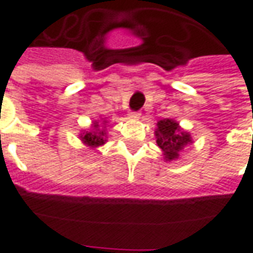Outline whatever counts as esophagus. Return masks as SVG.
<instances>
[{
  "label": "esophagus",
  "instance_id": "esophagus-1",
  "mask_svg": "<svg viewBox=\"0 0 253 253\" xmlns=\"http://www.w3.org/2000/svg\"><path fill=\"white\" fill-rule=\"evenodd\" d=\"M128 118H130V119H139V118H141V112H138V111H131V112H128Z\"/></svg>",
  "mask_w": 253,
  "mask_h": 253
}]
</instances>
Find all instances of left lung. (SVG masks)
<instances>
[{
	"instance_id": "1",
	"label": "left lung",
	"mask_w": 253,
	"mask_h": 253,
	"mask_svg": "<svg viewBox=\"0 0 253 253\" xmlns=\"http://www.w3.org/2000/svg\"><path fill=\"white\" fill-rule=\"evenodd\" d=\"M156 142L161 148L167 161L179 159V153L192 143L191 135L187 131H183L179 123L173 119H163L157 123L156 128Z\"/></svg>"
}]
</instances>
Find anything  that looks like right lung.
<instances>
[{"label": "right lung", "mask_w": 253, "mask_h": 253, "mask_svg": "<svg viewBox=\"0 0 253 253\" xmlns=\"http://www.w3.org/2000/svg\"><path fill=\"white\" fill-rule=\"evenodd\" d=\"M107 122L104 121V125ZM93 128L92 131H85L83 132L80 138L81 141L84 142V145H86L89 148H97V146H101L105 143V131L103 130V126L100 125L99 122H94L93 123Z\"/></svg>", "instance_id": "add662e5"}]
</instances>
